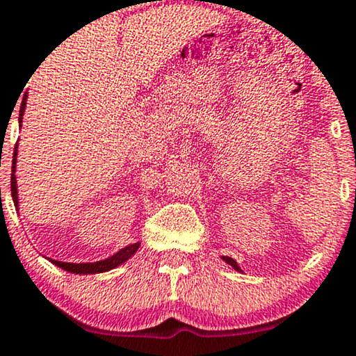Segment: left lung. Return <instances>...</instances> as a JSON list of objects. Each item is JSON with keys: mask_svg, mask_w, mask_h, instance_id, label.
<instances>
[{"mask_svg": "<svg viewBox=\"0 0 356 356\" xmlns=\"http://www.w3.org/2000/svg\"><path fill=\"white\" fill-rule=\"evenodd\" d=\"M224 261H226V263H229L232 268L234 269H239V266H238V263H236L234 259H232V257H224Z\"/></svg>", "mask_w": 356, "mask_h": 356, "instance_id": "1", "label": "left lung"}]
</instances>
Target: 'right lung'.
Returning <instances> with one entry per match:
<instances>
[{
  "label": "right lung",
  "instance_id": "right-lung-1",
  "mask_svg": "<svg viewBox=\"0 0 356 356\" xmlns=\"http://www.w3.org/2000/svg\"><path fill=\"white\" fill-rule=\"evenodd\" d=\"M24 107H26V95L23 97L22 107H19V124H22ZM15 164H16V149L13 154V167H11V169H13V174H11V195H13L15 206L18 207V192H16V175H15L16 165ZM138 246H140L138 243L130 244V246L120 249V251L115 252V254L110 256L108 259L97 261V263H79L76 264V263H61V261H51V263L56 264V266L61 269H65V271L75 273V275H93V273H105V271H108V269L117 268L118 264H122L124 261L129 259V257L137 251Z\"/></svg>",
  "mask_w": 356,
  "mask_h": 356
}]
</instances>
